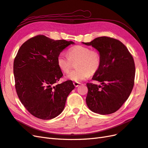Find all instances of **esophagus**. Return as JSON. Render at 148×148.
I'll list each match as a JSON object with an SVG mask.
<instances>
[{
    "label": "esophagus",
    "instance_id": "obj_1",
    "mask_svg": "<svg viewBox=\"0 0 148 148\" xmlns=\"http://www.w3.org/2000/svg\"><path fill=\"white\" fill-rule=\"evenodd\" d=\"M73 84H74V86L75 87H78V86H79L80 84H81V83H77V82H74Z\"/></svg>",
    "mask_w": 148,
    "mask_h": 148
}]
</instances>
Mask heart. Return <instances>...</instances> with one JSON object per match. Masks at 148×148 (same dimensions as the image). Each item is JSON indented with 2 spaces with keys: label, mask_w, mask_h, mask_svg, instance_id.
I'll use <instances>...</instances> for the list:
<instances>
[{
  "label": "heart",
  "mask_w": 148,
  "mask_h": 148,
  "mask_svg": "<svg viewBox=\"0 0 148 148\" xmlns=\"http://www.w3.org/2000/svg\"><path fill=\"white\" fill-rule=\"evenodd\" d=\"M68 55L61 52L57 58L59 68L64 73L68 72L76 62L77 69L70 71L66 75V78L75 82H79L95 74L99 70L101 64V56L97 51H91L90 48L77 46L69 49Z\"/></svg>",
  "instance_id": "obj_1"
}]
</instances>
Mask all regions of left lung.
<instances>
[{
	"label": "left lung",
	"instance_id": "1",
	"mask_svg": "<svg viewBox=\"0 0 148 148\" xmlns=\"http://www.w3.org/2000/svg\"><path fill=\"white\" fill-rule=\"evenodd\" d=\"M83 44L97 49L101 56V66L92 78L101 85L86 83V104L95 113L112 114L132 92L135 76L133 58L127 47L114 38L99 37Z\"/></svg>",
	"mask_w": 148,
	"mask_h": 148
}]
</instances>
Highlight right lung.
<instances>
[{"label":"right lung","instance_id":"obj_1","mask_svg":"<svg viewBox=\"0 0 148 148\" xmlns=\"http://www.w3.org/2000/svg\"><path fill=\"white\" fill-rule=\"evenodd\" d=\"M74 44L38 35L24 42L18 51L13 62L16 91L22 104L34 117L51 120L63 111L75 86L71 80L57 83L63 73L57 58Z\"/></svg>","mask_w":148,"mask_h":148}]
</instances>
